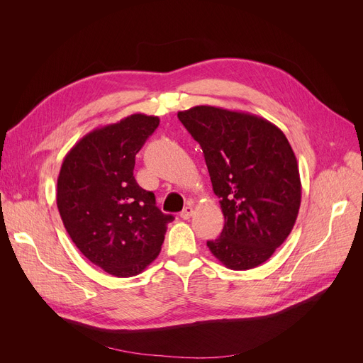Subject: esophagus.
<instances>
[{"mask_svg": "<svg viewBox=\"0 0 363 363\" xmlns=\"http://www.w3.org/2000/svg\"><path fill=\"white\" fill-rule=\"evenodd\" d=\"M194 215V207L193 206H186L185 208H184V211L181 212V218L182 219H189V218H191Z\"/></svg>", "mask_w": 363, "mask_h": 363, "instance_id": "esophagus-1", "label": "esophagus"}]
</instances>
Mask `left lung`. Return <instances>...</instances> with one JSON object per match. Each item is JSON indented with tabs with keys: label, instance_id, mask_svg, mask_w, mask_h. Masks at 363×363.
I'll return each instance as SVG.
<instances>
[{
	"label": "left lung",
	"instance_id": "8db88e82",
	"mask_svg": "<svg viewBox=\"0 0 363 363\" xmlns=\"http://www.w3.org/2000/svg\"><path fill=\"white\" fill-rule=\"evenodd\" d=\"M200 144L225 218L208 250L226 268L253 269L287 240L296 223L301 182L284 132L256 114L213 106L178 111Z\"/></svg>",
	"mask_w": 363,
	"mask_h": 363
}]
</instances>
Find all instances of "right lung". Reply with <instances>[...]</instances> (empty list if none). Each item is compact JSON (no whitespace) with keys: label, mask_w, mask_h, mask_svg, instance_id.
<instances>
[{"label":"right lung","mask_w":363,"mask_h":363,"mask_svg":"<svg viewBox=\"0 0 363 363\" xmlns=\"http://www.w3.org/2000/svg\"><path fill=\"white\" fill-rule=\"evenodd\" d=\"M160 119L143 113L91 130L66 155L57 207L74 245L107 274L128 278L155 260L174 220L133 178L137 152Z\"/></svg>","instance_id":"add662e5"}]
</instances>
